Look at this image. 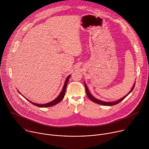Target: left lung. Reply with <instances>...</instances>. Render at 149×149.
I'll list each match as a JSON object with an SVG mask.
<instances>
[{
  "instance_id": "obj_1",
  "label": "left lung",
  "mask_w": 149,
  "mask_h": 149,
  "mask_svg": "<svg viewBox=\"0 0 149 149\" xmlns=\"http://www.w3.org/2000/svg\"><path fill=\"white\" fill-rule=\"evenodd\" d=\"M84 85H85V88H86V93H87V95L88 96V97L92 101H93L94 102H95L97 104H100V105H106V106H111V105H116V104H117L118 103H119L120 102H121V101H123L127 95H128L134 89V86H135V84H134V86L133 87V88H132L131 91L128 93V94H127L125 96L123 97V98H121V99L118 100H117L116 101H113V102H105V101H102L101 100H98L97 98H95V97H94L90 93V92L89 91L87 87V85L86 84V83L84 82Z\"/></svg>"
}]
</instances>
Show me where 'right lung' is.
Returning a JSON list of instances; mask_svg holds the SVG:
<instances>
[{
    "label": "right lung",
    "instance_id": "obj_1",
    "mask_svg": "<svg viewBox=\"0 0 149 149\" xmlns=\"http://www.w3.org/2000/svg\"><path fill=\"white\" fill-rule=\"evenodd\" d=\"M70 76H71V75H69V76L67 78V79H66V80H65V81L64 86H63V88H62V91L61 92V93L59 94V95L55 100H54L53 101H51V102H48V103L43 104H36V103H34V102H32V101L28 100L26 99L25 97H24V96H23V97H25L28 101H29L30 102H31L32 104H33V105L37 106V107H51V106H53V105H54L58 104V102H59L63 98V97H64L65 94V91H66L67 86L68 82V81H69V79H70ZM17 91H18V90H17ZM18 93H19V92L18 91ZM21 95H22V94H21Z\"/></svg>",
    "mask_w": 149,
    "mask_h": 149
}]
</instances>
